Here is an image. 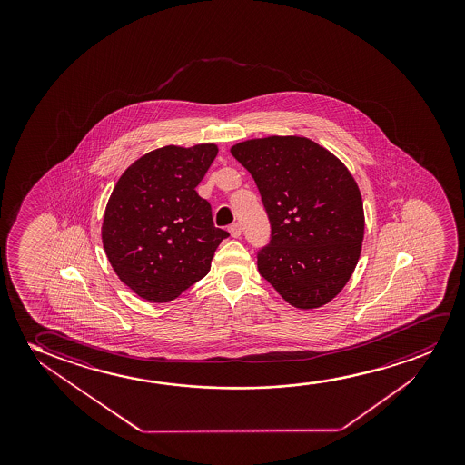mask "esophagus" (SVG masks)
<instances>
[{
    "mask_svg": "<svg viewBox=\"0 0 465 465\" xmlns=\"http://www.w3.org/2000/svg\"><path fill=\"white\" fill-rule=\"evenodd\" d=\"M230 235L233 238H240L242 236V225L240 223H232L229 227Z\"/></svg>",
    "mask_w": 465,
    "mask_h": 465,
    "instance_id": "esophagus-1",
    "label": "esophagus"
}]
</instances>
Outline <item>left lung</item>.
<instances>
[{
	"label": "left lung",
	"mask_w": 465,
	"mask_h": 465,
	"mask_svg": "<svg viewBox=\"0 0 465 465\" xmlns=\"http://www.w3.org/2000/svg\"><path fill=\"white\" fill-rule=\"evenodd\" d=\"M230 153L254 178L272 225L270 242L257 251L259 273L291 305H325L350 280L362 248L356 181L308 138L249 140Z\"/></svg>",
	"instance_id": "left-lung-1"
}]
</instances>
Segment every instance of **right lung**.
Wrapping results in <instances>:
<instances>
[{
	"instance_id": "1",
	"label": "right lung",
	"mask_w": 465,
	"mask_h": 465,
	"mask_svg": "<svg viewBox=\"0 0 465 465\" xmlns=\"http://www.w3.org/2000/svg\"><path fill=\"white\" fill-rule=\"evenodd\" d=\"M216 144L165 146L124 172L103 219V246L119 280L141 299H176L204 278L229 232L213 223L195 187L216 159Z\"/></svg>"
}]
</instances>
